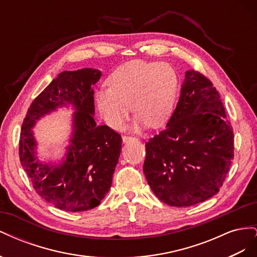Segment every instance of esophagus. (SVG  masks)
Returning a JSON list of instances; mask_svg holds the SVG:
<instances>
[{"label":"esophagus","mask_w":257,"mask_h":257,"mask_svg":"<svg viewBox=\"0 0 257 257\" xmlns=\"http://www.w3.org/2000/svg\"><path fill=\"white\" fill-rule=\"evenodd\" d=\"M122 141H123L124 144H127V143L136 141V138L135 137H132V136H123L122 137Z\"/></svg>","instance_id":"34e87169"}]
</instances>
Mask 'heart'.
Segmentation results:
<instances>
[{"label":"heart","mask_w":257,"mask_h":257,"mask_svg":"<svg viewBox=\"0 0 257 257\" xmlns=\"http://www.w3.org/2000/svg\"><path fill=\"white\" fill-rule=\"evenodd\" d=\"M108 88L95 93L100 114L110 127L121 130L132 109L136 113L133 128L139 131L148 123L160 127L172 115L178 79L175 69L166 62L133 60L109 75Z\"/></svg>","instance_id":"b5f03b06"}]
</instances>
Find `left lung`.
<instances>
[{"instance_id": "obj_1", "label": "left lung", "mask_w": 257, "mask_h": 257, "mask_svg": "<svg viewBox=\"0 0 257 257\" xmlns=\"http://www.w3.org/2000/svg\"><path fill=\"white\" fill-rule=\"evenodd\" d=\"M234 159V133L219 92L188 71L164 131L146 143L144 173L161 201L189 207L220 191Z\"/></svg>"}]
</instances>
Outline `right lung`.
<instances>
[{
    "label": "right lung",
    "mask_w": 257,
    "mask_h": 257,
    "mask_svg": "<svg viewBox=\"0 0 257 257\" xmlns=\"http://www.w3.org/2000/svg\"><path fill=\"white\" fill-rule=\"evenodd\" d=\"M94 68L64 71L29 107L22 123L19 158L36 193L49 204L69 212L95 208L110 190L120 157L122 138L94 120V85L100 78ZM73 104V133L61 165H44L36 155L32 128L36 121L57 107Z\"/></svg>",
    "instance_id": "right-lung-1"
}]
</instances>
